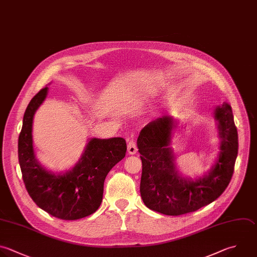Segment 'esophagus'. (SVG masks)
<instances>
[{
  "mask_svg": "<svg viewBox=\"0 0 257 257\" xmlns=\"http://www.w3.org/2000/svg\"><path fill=\"white\" fill-rule=\"evenodd\" d=\"M127 152L131 155H135L138 152V147H137L136 141L132 140V141L128 142V144H127Z\"/></svg>",
  "mask_w": 257,
  "mask_h": 257,
  "instance_id": "obj_1",
  "label": "esophagus"
}]
</instances>
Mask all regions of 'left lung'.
<instances>
[{"instance_id":"8db88e82","label":"left lung","mask_w":257,"mask_h":257,"mask_svg":"<svg viewBox=\"0 0 257 257\" xmlns=\"http://www.w3.org/2000/svg\"><path fill=\"white\" fill-rule=\"evenodd\" d=\"M221 138L220 154L210 172L196 181L182 178L168 147L173 119L163 116L140 133L138 148L143 163L141 195L151 210L165 215L187 214L215 201L229 185L238 154V133L232 108L227 102L215 110Z\"/></svg>"}]
</instances>
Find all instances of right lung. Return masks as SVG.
I'll list each match as a JSON object with an SVG mask.
<instances>
[{
    "instance_id": "1",
    "label": "right lung",
    "mask_w": 257,
    "mask_h": 257,
    "mask_svg": "<svg viewBox=\"0 0 257 257\" xmlns=\"http://www.w3.org/2000/svg\"><path fill=\"white\" fill-rule=\"evenodd\" d=\"M48 87L30 101L18 141V157L23 181L32 200L50 215L63 220H77L94 213L101 204L103 184L108 172L125 156L122 138L92 139L78 164L69 172L55 176L35 159L32 124L35 111L44 101Z\"/></svg>"
}]
</instances>
